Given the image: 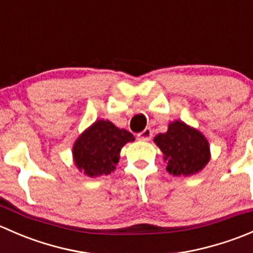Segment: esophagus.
Listing matches in <instances>:
<instances>
[{"label": "esophagus", "instance_id": "obj_1", "mask_svg": "<svg viewBox=\"0 0 253 253\" xmlns=\"http://www.w3.org/2000/svg\"><path fill=\"white\" fill-rule=\"evenodd\" d=\"M152 136H153V131L149 128V127H147V128H144L141 133H138V139L139 141H144V142H148L152 139Z\"/></svg>", "mask_w": 253, "mask_h": 253}]
</instances>
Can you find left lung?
I'll return each mask as SVG.
<instances>
[{"label":"left lung","mask_w":253,"mask_h":253,"mask_svg":"<svg viewBox=\"0 0 253 253\" xmlns=\"http://www.w3.org/2000/svg\"><path fill=\"white\" fill-rule=\"evenodd\" d=\"M168 162V171L174 176L192 175L209 162L208 142L201 132L181 121L169 125L167 133L154 138Z\"/></svg>","instance_id":"obj_1"}]
</instances>
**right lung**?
<instances>
[{
  "instance_id": "obj_1",
  "label": "right lung",
  "mask_w": 253,
  "mask_h": 253,
  "mask_svg": "<svg viewBox=\"0 0 253 253\" xmlns=\"http://www.w3.org/2000/svg\"><path fill=\"white\" fill-rule=\"evenodd\" d=\"M131 141H134L131 132L117 128L110 121L99 120L75 143L76 165L88 176L110 174L119 163L121 148Z\"/></svg>"
}]
</instances>
